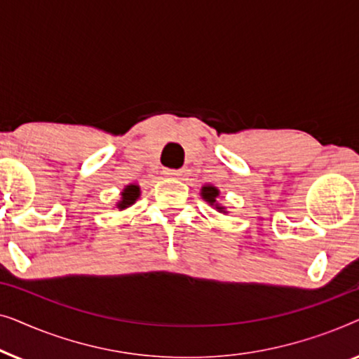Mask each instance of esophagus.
I'll return each mask as SVG.
<instances>
[{"label":"esophagus","instance_id":"1","mask_svg":"<svg viewBox=\"0 0 359 359\" xmlns=\"http://www.w3.org/2000/svg\"><path fill=\"white\" fill-rule=\"evenodd\" d=\"M163 175L168 176V178H176V176L181 175L180 170H171V168H165L163 170Z\"/></svg>","mask_w":359,"mask_h":359}]
</instances>
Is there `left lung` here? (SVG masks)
<instances>
[{
    "label": "left lung",
    "instance_id": "8db88e82",
    "mask_svg": "<svg viewBox=\"0 0 359 359\" xmlns=\"http://www.w3.org/2000/svg\"><path fill=\"white\" fill-rule=\"evenodd\" d=\"M201 196H203L204 201H208L210 205H215V209L219 210V212H224L225 214V208L224 205L217 204V196H219V189L215 188V186H210V184H205L203 186V189H201Z\"/></svg>",
    "mask_w": 359,
    "mask_h": 359
}]
</instances>
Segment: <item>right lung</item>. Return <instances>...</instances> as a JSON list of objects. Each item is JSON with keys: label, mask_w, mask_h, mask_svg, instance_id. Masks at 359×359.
Wrapping results in <instances>:
<instances>
[{"label": "right lung", "mask_w": 359, "mask_h": 359, "mask_svg": "<svg viewBox=\"0 0 359 359\" xmlns=\"http://www.w3.org/2000/svg\"><path fill=\"white\" fill-rule=\"evenodd\" d=\"M121 196H122V198H121L119 203H117V209L124 210L127 208H130V205L134 204L137 199H139L140 188L137 184H129V186H126Z\"/></svg>", "instance_id": "right-lung-1"}]
</instances>
